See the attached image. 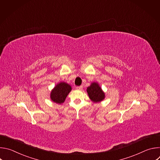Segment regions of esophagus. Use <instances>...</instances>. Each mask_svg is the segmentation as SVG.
<instances>
[{
	"label": "esophagus",
	"mask_w": 160,
	"mask_h": 160,
	"mask_svg": "<svg viewBox=\"0 0 160 160\" xmlns=\"http://www.w3.org/2000/svg\"><path fill=\"white\" fill-rule=\"evenodd\" d=\"M77 89H78V90H82V88H83V85H80V86H77V87H76Z\"/></svg>",
	"instance_id": "1"
}]
</instances>
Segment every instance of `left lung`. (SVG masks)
Listing matches in <instances>:
<instances>
[{
  "mask_svg": "<svg viewBox=\"0 0 160 160\" xmlns=\"http://www.w3.org/2000/svg\"><path fill=\"white\" fill-rule=\"evenodd\" d=\"M87 91L90 99L94 102H100L104 98V94L98 83H92Z\"/></svg>",
  "mask_w": 160,
  "mask_h": 160,
  "instance_id": "left-lung-1",
  "label": "left lung"
}]
</instances>
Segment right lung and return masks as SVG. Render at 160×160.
<instances>
[{"label":"right lung","mask_w":160,"mask_h":160,"mask_svg":"<svg viewBox=\"0 0 160 160\" xmlns=\"http://www.w3.org/2000/svg\"><path fill=\"white\" fill-rule=\"evenodd\" d=\"M72 90L70 85L61 82L58 84L52 90L51 94V99L54 102L61 104L62 103L68 94H69Z\"/></svg>","instance_id":"add662e5"}]
</instances>
